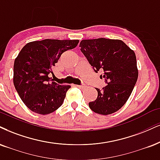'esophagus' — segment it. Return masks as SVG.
Here are the masks:
<instances>
[{
    "label": "esophagus",
    "mask_w": 160,
    "mask_h": 160,
    "mask_svg": "<svg viewBox=\"0 0 160 160\" xmlns=\"http://www.w3.org/2000/svg\"><path fill=\"white\" fill-rule=\"evenodd\" d=\"M75 87H76V88H80V89H84V88H85V86L84 85H75Z\"/></svg>",
    "instance_id": "34e87169"
}]
</instances>
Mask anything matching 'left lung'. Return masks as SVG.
I'll list each match as a JSON object with an SVG mask.
<instances>
[{
	"label": "left lung",
	"instance_id": "1",
	"mask_svg": "<svg viewBox=\"0 0 160 160\" xmlns=\"http://www.w3.org/2000/svg\"><path fill=\"white\" fill-rule=\"evenodd\" d=\"M80 50L92 69L104 70L101 78L108 84L102 90L96 88L97 98L89 103L92 111L109 115L118 111L131 96L138 78L137 58L122 40L104 38L82 40Z\"/></svg>",
	"mask_w": 160,
	"mask_h": 160
}]
</instances>
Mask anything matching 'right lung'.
<instances>
[{
    "label": "right lung",
    "instance_id": "1",
    "mask_svg": "<svg viewBox=\"0 0 160 160\" xmlns=\"http://www.w3.org/2000/svg\"><path fill=\"white\" fill-rule=\"evenodd\" d=\"M78 40L44 39L27 43L14 63L13 83L23 103L35 113L47 115L60 108L71 87L51 81L49 74L61 55Z\"/></svg>",
    "mask_w": 160,
    "mask_h": 160
}]
</instances>
